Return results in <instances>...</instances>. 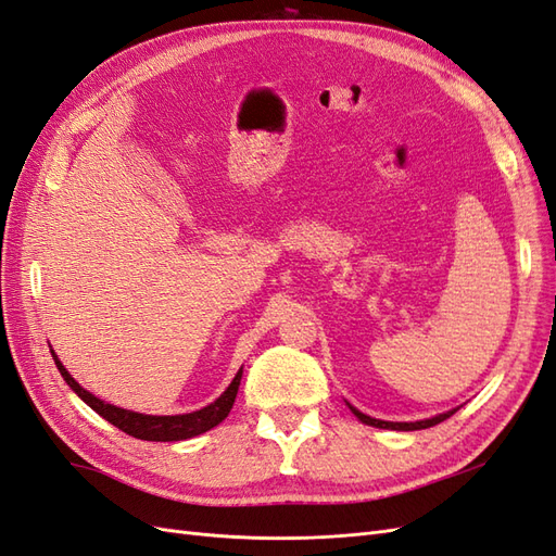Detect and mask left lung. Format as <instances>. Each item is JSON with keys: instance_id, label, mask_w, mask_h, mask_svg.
<instances>
[{"instance_id": "obj_1", "label": "left lung", "mask_w": 556, "mask_h": 556, "mask_svg": "<svg viewBox=\"0 0 556 556\" xmlns=\"http://www.w3.org/2000/svg\"><path fill=\"white\" fill-rule=\"evenodd\" d=\"M349 407H351V404H349ZM351 412H353L363 424L374 426V428H386V430H424V428H430V426H438V424L446 421V418L452 416V414H456V409H454V412L432 416V418H426V421H416V424H390V421H379V418H371V416H367V414H363V412H357L355 407H351Z\"/></svg>"}]
</instances>
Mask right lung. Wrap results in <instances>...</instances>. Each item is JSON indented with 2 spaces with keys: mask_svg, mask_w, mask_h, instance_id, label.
<instances>
[{
  "mask_svg": "<svg viewBox=\"0 0 556 556\" xmlns=\"http://www.w3.org/2000/svg\"><path fill=\"white\" fill-rule=\"evenodd\" d=\"M53 359H55L58 371L63 374V379L67 381V386L88 404V407H91L96 414H100L104 421H110L118 430L130 434V438L147 440V442L189 440V438H197V434L222 424L233 407L238 386H241V377H243V369H238L231 386L224 390V393L213 404H207V407H203L199 412L179 414V416H144V414H135V412H128L122 407H114V404H104L102 400L88 393V390H84L77 381L70 377V371L63 367V363H60L55 353H53Z\"/></svg>",
  "mask_w": 556,
  "mask_h": 556,
  "instance_id": "1",
  "label": "right lung"
}]
</instances>
